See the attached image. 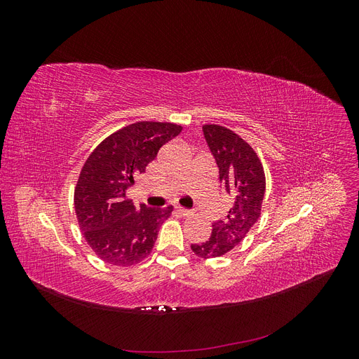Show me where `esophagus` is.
Wrapping results in <instances>:
<instances>
[{
  "mask_svg": "<svg viewBox=\"0 0 359 359\" xmlns=\"http://www.w3.org/2000/svg\"><path fill=\"white\" fill-rule=\"evenodd\" d=\"M177 212L180 214V215H182V217H190L191 215V211H189V210H186V208H182V206H177Z\"/></svg>",
  "mask_w": 359,
  "mask_h": 359,
  "instance_id": "34e87169",
  "label": "esophagus"
}]
</instances>
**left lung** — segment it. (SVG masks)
Returning a JSON list of instances; mask_svg holds the SVG:
<instances>
[{"mask_svg":"<svg viewBox=\"0 0 359 359\" xmlns=\"http://www.w3.org/2000/svg\"><path fill=\"white\" fill-rule=\"evenodd\" d=\"M202 130L219 166L222 187L232 199L224 219L212 223L208 240L191 244L196 256L214 259L240 245L255 226L262 211L266 184L264 166L256 151L240 135L219 124H205Z\"/></svg>","mask_w":359,"mask_h":359,"instance_id":"obj_1","label":"left lung"}]
</instances>
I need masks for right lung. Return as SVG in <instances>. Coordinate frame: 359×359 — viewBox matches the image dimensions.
<instances>
[{"label": "right lung", "instance_id": "add662e5", "mask_svg": "<svg viewBox=\"0 0 359 359\" xmlns=\"http://www.w3.org/2000/svg\"><path fill=\"white\" fill-rule=\"evenodd\" d=\"M181 130L178 124L157 121L126 126L107 136L83 163L74 187V211L85 241L103 262L132 266L153 250L173 206H136L126 190Z\"/></svg>", "mask_w": 359, "mask_h": 359}]
</instances>
